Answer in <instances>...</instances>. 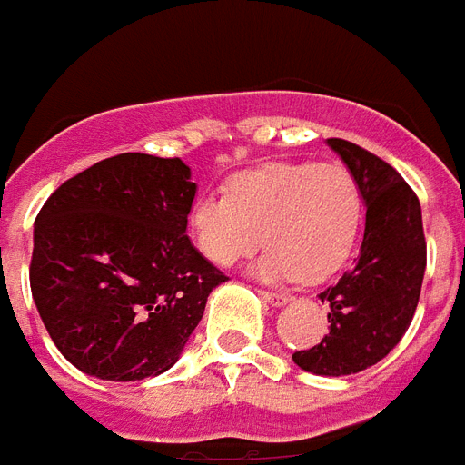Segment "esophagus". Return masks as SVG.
<instances>
[{
	"label": "esophagus",
	"instance_id": "obj_1",
	"mask_svg": "<svg viewBox=\"0 0 465 465\" xmlns=\"http://www.w3.org/2000/svg\"><path fill=\"white\" fill-rule=\"evenodd\" d=\"M259 295H262L263 302L276 304V307H283V304H288L292 300V297L285 295V292H273V291H259Z\"/></svg>",
	"mask_w": 465,
	"mask_h": 465
}]
</instances>
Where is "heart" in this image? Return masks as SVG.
Segmentation results:
<instances>
[{
	"label": "heart",
	"mask_w": 465,
	"mask_h": 465,
	"mask_svg": "<svg viewBox=\"0 0 465 465\" xmlns=\"http://www.w3.org/2000/svg\"><path fill=\"white\" fill-rule=\"evenodd\" d=\"M362 215V189L345 165L276 163L235 174L225 196H196L187 225L199 254L215 266L242 262L263 242L271 252L256 276L319 283L348 262Z\"/></svg>",
	"instance_id": "b5f03b06"
}]
</instances>
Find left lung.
<instances>
[{"instance_id": "1", "label": "left lung", "mask_w": 465, "mask_h": 465, "mask_svg": "<svg viewBox=\"0 0 465 465\" xmlns=\"http://www.w3.org/2000/svg\"><path fill=\"white\" fill-rule=\"evenodd\" d=\"M329 146L360 182L365 237L358 263L319 295L331 307L329 333L292 360L304 372L343 377L377 365L403 338L420 300L427 244L420 202L406 180L358 143L329 139Z\"/></svg>"}]
</instances>
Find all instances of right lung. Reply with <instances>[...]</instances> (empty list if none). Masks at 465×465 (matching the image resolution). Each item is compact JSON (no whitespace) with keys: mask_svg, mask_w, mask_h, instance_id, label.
I'll return each instance as SVG.
<instances>
[{"mask_svg":"<svg viewBox=\"0 0 465 465\" xmlns=\"http://www.w3.org/2000/svg\"><path fill=\"white\" fill-rule=\"evenodd\" d=\"M196 184L180 158L120 153L52 192L35 218L31 292L74 367L98 380L163 374L228 276L189 242Z\"/></svg>","mask_w":465,"mask_h":465,"instance_id":"obj_1","label":"right lung"}]
</instances>
